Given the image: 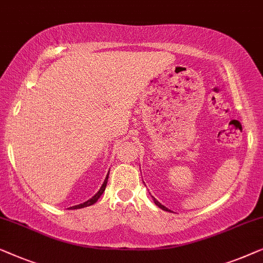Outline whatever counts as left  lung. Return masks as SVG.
I'll list each match as a JSON object with an SVG mask.
<instances>
[{
    "label": "left lung",
    "instance_id": "8db88e82",
    "mask_svg": "<svg viewBox=\"0 0 263 263\" xmlns=\"http://www.w3.org/2000/svg\"><path fill=\"white\" fill-rule=\"evenodd\" d=\"M153 199H154V202H155V204H156V205H157L158 207H160V209H162V210H164V211H168V212H170V210H168V209H167V207H165V206H163V205H162L160 201H157V200H156V199H155L154 197H153Z\"/></svg>",
    "mask_w": 263,
    "mask_h": 263
}]
</instances>
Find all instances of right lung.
I'll use <instances>...</instances> for the list:
<instances>
[{"label": "right lung", "mask_w": 263, "mask_h": 263, "mask_svg": "<svg viewBox=\"0 0 263 263\" xmlns=\"http://www.w3.org/2000/svg\"><path fill=\"white\" fill-rule=\"evenodd\" d=\"M108 174H109V172H108ZM108 174H107V176H106V179H105V181H103V183H102V186H101V188H100L99 190V192L98 193H96L93 198L91 199H89V200L88 201H86V202H83V204H80V205H76V206H72V207H70V209L71 210H77V209H83V207H87V206H90V205H93V204H95L96 201H98V199L101 197V194L103 193V192H105V188H106V184H107V180H108Z\"/></svg>", "instance_id": "add662e5"}]
</instances>
